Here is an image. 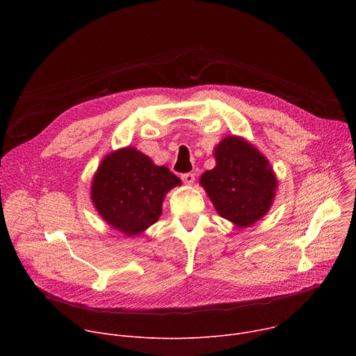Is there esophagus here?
Masks as SVG:
<instances>
[{"mask_svg": "<svg viewBox=\"0 0 356 356\" xmlns=\"http://www.w3.org/2000/svg\"><path fill=\"white\" fill-rule=\"evenodd\" d=\"M181 180L187 184V186H191L194 183V175L193 173H186L181 176Z\"/></svg>", "mask_w": 356, "mask_h": 356, "instance_id": "1", "label": "esophagus"}]
</instances>
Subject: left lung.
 Here are the masks:
<instances>
[{
	"label": "left lung",
	"instance_id": "obj_1",
	"mask_svg": "<svg viewBox=\"0 0 356 356\" xmlns=\"http://www.w3.org/2000/svg\"><path fill=\"white\" fill-rule=\"evenodd\" d=\"M216 168L201 175L200 184L216 211L236 228L252 227L270 210L277 190L266 156L242 136L228 135L214 147Z\"/></svg>",
	"mask_w": 356,
	"mask_h": 356
}]
</instances>
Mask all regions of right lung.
Instances as JSON below:
<instances>
[{
  "label": "right lung",
  "instance_id": "1",
  "mask_svg": "<svg viewBox=\"0 0 356 356\" xmlns=\"http://www.w3.org/2000/svg\"><path fill=\"white\" fill-rule=\"evenodd\" d=\"M180 184L168 168L155 165L134 146H125L101 161L91 180L90 198L110 227L135 236L159 220L165 195Z\"/></svg>",
  "mask_w": 356,
  "mask_h": 356
}]
</instances>
